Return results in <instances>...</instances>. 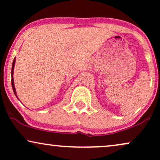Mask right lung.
Instances as JSON below:
<instances>
[{
  "instance_id": "add662e5",
  "label": "right lung",
  "mask_w": 160,
  "mask_h": 160,
  "mask_svg": "<svg viewBox=\"0 0 160 160\" xmlns=\"http://www.w3.org/2000/svg\"><path fill=\"white\" fill-rule=\"evenodd\" d=\"M14 64H15V58L14 61H13V63H12V88H13V91H14V92L15 94V95L17 96V93H16V89H15V87H14V78H13V74H14Z\"/></svg>"
}]
</instances>
